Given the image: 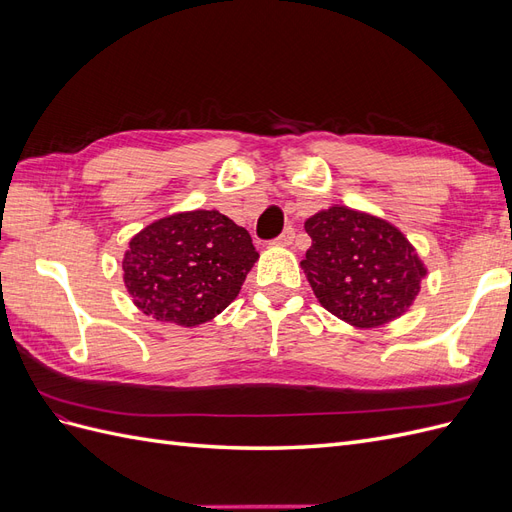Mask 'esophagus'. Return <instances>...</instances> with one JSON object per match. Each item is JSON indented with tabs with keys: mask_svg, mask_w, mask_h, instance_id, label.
Returning <instances> with one entry per match:
<instances>
[{
	"mask_svg": "<svg viewBox=\"0 0 512 512\" xmlns=\"http://www.w3.org/2000/svg\"><path fill=\"white\" fill-rule=\"evenodd\" d=\"M292 241H294V228H290V226H288V228L282 232L280 237L273 239V245H284V247H286V245H290Z\"/></svg>",
	"mask_w": 512,
	"mask_h": 512,
	"instance_id": "obj_1",
	"label": "esophagus"
}]
</instances>
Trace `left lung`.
<instances>
[{
  "label": "left lung",
  "instance_id": "8db88e82",
  "mask_svg": "<svg viewBox=\"0 0 512 512\" xmlns=\"http://www.w3.org/2000/svg\"><path fill=\"white\" fill-rule=\"evenodd\" d=\"M305 230L312 247L301 267L316 299L333 316L374 329L412 305L427 269L399 228L335 205L312 215Z\"/></svg>",
  "mask_w": 512,
  "mask_h": 512
}]
</instances>
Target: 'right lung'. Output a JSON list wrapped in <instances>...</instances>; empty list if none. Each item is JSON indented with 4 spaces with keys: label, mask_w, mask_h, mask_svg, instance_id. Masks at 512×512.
Segmentation results:
<instances>
[{
    "label": "right lung",
    "mask_w": 512,
    "mask_h": 512,
    "mask_svg": "<svg viewBox=\"0 0 512 512\" xmlns=\"http://www.w3.org/2000/svg\"><path fill=\"white\" fill-rule=\"evenodd\" d=\"M258 260L250 232L220 211H185L130 239L123 282L143 314L196 327L226 309Z\"/></svg>",
    "instance_id": "add662e5"
}]
</instances>
